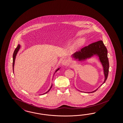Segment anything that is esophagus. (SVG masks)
Segmentation results:
<instances>
[{"instance_id":"obj_1","label":"esophagus","mask_w":123,"mask_h":123,"mask_svg":"<svg viewBox=\"0 0 123 123\" xmlns=\"http://www.w3.org/2000/svg\"><path fill=\"white\" fill-rule=\"evenodd\" d=\"M68 60H66V59L63 60V61H62V64H63V65L66 66V65H67L68 64Z\"/></svg>"}]
</instances>
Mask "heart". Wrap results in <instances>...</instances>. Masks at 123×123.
Instances as JSON below:
<instances>
[{
  "instance_id": "b5f03b06",
  "label": "heart",
  "mask_w": 123,
  "mask_h": 123,
  "mask_svg": "<svg viewBox=\"0 0 123 123\" xmlns=\"http://www.w3.org/2000/svg\"><path fill=\"white\" fill-rule=\"evenodd\" d=\"M84 42V39H80L78 42H77L76 43V46H78L80 45H81V44L83 43Z\"/></svg>"
}]
</instances>
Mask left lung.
Wrapping results in <instances>:
<instances>
[{
    "instance_id": "8db88e82",
    "label": "left lung",
    "mask_w": 123,
    "mask_h": 123,
    "mask_svg": "<svg viewBox=\"0 0 123 123\" xmlns=\"http://www.w3.org/2000/svg\"><path fill=\"white\" fill-rule=\"evenodd\" d=\"M94 55H97L99 56V60L104 67L105 75V80L103 83L104 84L108 78L109 64L108 58V51L102 40L93 43L87 46L84 47L80 50L75 52L73 56L81 60L91 57ZM97 89L91 92V93L94 92Z\"/></svg>"
}]
</instances>
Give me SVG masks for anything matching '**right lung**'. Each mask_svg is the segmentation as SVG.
I'll return each instance as SVG.
<instances>
[{"label": "right lung", "mask_w": 123, "mask_h": 123, "mask_svg": "<svg viewBox=\"0 0 123 123\" xmlns=\"http://www.w3.org/2000/svg\"><path fill=\"white\" fill-rule=\"evenodd\" d=\"M19 48H20V45H19V44H18V46L17 47V48H15V51H14L13 54V73H14V64H15V56H16V54L17 53V52H18V51L19 50ZM59 69H60V68H58L57 70H56V71H55V72H56L58 70H59ZM52 84H51V87H50V88L49 89L48 91L47 92H46V93L43 94H44L48 93V92H49V91L50 90H51V88L52 87ZM43 94H42V95H43Z\"/></svg>", "instance_id": "add662e5"}]
</instances>
